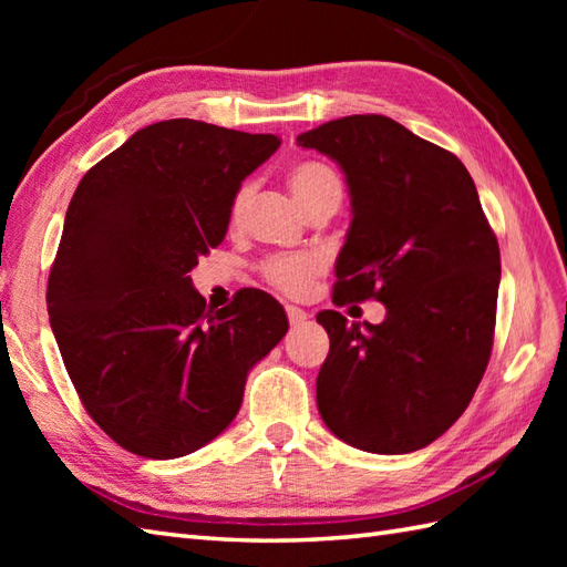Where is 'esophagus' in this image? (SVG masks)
Masks as SVG:
<instances>
[{
  "mask_svg": "<svg viewBox=\"0 0 567 567\" xmlns=\"http://www.w3.org/2000/svg\"><path fill=\"white\" fill-rule=\"evenodd\" d=\"M285 311H287V319H290L292 327H299V323H305V321H307V311H305V309L287 305V307H285Z\"/></svg>",
  "mask_w": 567,
  "mask_h": 567,
  "instance_id": "esophagus-1",
  "label": "esophagus"
}]
</instances>
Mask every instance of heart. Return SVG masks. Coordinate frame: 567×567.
Wrapping results in <instances>:
<instances>
[{
  "instance_id": "heart-1",
  "label": "heart",
  "mask_w": 567,
  "mask_h": 567,
  "mask_svg": "<svg viewBox=\"0 0 567 567\" xmlns=\"http://www.w3.org/2000/svg\"><path fill=\"white\" fill-rule=\"evenodd\" d=\"M290 187L295 192L297 202L302 204L305 209H309L311 204H317L321 197L331 195V192L341 189L339 175H336L329 165H323L319 161H299L290 167ZM252 197V185L246 183L240 185L238 192L234 195L231 209H228V224L231 228L240 226L246 216V209ZM323 262L311 256V252H299V256H277L270 258L262 265V275L277 290H282L287 295H302L309 282L321 272Z\"/></svg>"
}]
</instances>
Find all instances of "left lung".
Here are the masks:
<instances>
[{"label":"left lung","mask_w":567,"mask_h":567,"mask_svg":"<svg viewBox=\"0 0 567 567\" xmlns=\"http://www.w3.org/2000/svg\"><path fill=\"white\" fill-rule=\"evenodd\" d=\"M297 143L339 163L351 192L336 305L378 299L388 309L382 323L317 315L331 341L319 414L360 451L424 449L465 412L495 339L499 246L473 177L380 114L336 118Z\"/></svg>","instance_id":"8db88e82"}]
</instances>
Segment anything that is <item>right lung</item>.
Masks as SVG:
<instances>
[{
	"mask_svg": "<svg viewBox=\"0 0 567 567\" xmlns=\"http://www.w3.org/2000/svg\"><path fill=\"white\" fill-rule=\"evenodd\" d=\"M280 148L195 118L136 131L80 179L48 277V315L94 424L171 461L231 424L250 368L287 333L260 290L214 311L189 270L226 236L240 183Z\"/></svg>",
	"mask_w": 567,
	"mask_h": 567,
	"instance_id": "obj_1",
	"label": "right lung"
}]
</instances>
